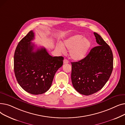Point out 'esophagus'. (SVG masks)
I'll return each instance as SVG.
<instances>
[{
	"label": "esophagus",
	"instance_id": "1",
	"mask_svg": "<svg viewBox=\"0 0 125 125\" xmlns=\"http://www.w3.org/2000/svg\"><path fill=\"white\" fill-rule=\"evenodd\" d=\"M69 62H68V61L66 59H65L64 60V61H63V63L64 64H66V63H68Z\"/></svg>",
	"mask_w": 125,
	"mask_h": 125
}]
</instances>
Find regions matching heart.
<instances>
[{"instance_id": "1", "label": "heart", "mask_w": 125, "mask_h": 125, "mask_svg": "<svg viewBox=\"0 0 125 125\" xmlns=\"http://www.w3.org/2000/svg\"><path fill=\"white\" fill-rule=\"evenodd\" d=\"M91 45L90 39L84 38L82 35L76 34L65 40L63 44H59L58 48L61 52L65 51V48L70 50V58L73 60L79 61L86 57Z\"/></svg>"}]
</instances>
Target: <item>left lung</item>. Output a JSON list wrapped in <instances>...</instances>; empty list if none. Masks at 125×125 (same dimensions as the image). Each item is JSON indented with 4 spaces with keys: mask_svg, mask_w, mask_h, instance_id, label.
Instances as JSON below:
<instances>
[{
    "mask_svg": "<svg viewBox=\"0 0 125 125\" xmlns=\"http://www.w3.org/2000/svg\"><path fill=\"white\" fill-rule=\"evenodd\" d=\"M98 45L92 49L82 60L71 62V81L78 93L90 95L100 90L113 69V54L109 46L98 33L94 32Z\"/></svg>",
    "mask_w": 125,
    "mask_h": 125,
    "instance_id": "1",
    "label": "left lung"
}]
</instances>
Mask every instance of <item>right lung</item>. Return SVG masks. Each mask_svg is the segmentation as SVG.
I'll return each mask as SVG.
<instances>
[{
  "instance_id": "1",
  "label": "right lung",
  "mask_w": 125,
  "mask_h": 125,
  "mask_svg": "<svg viewBox=\"0 0 125 125\" xmlns=\"http://www.w3.org/2000/svg\"><path fill=\"white\" fill-rule=\"evenodd\" d=\"M32 30L20 41L14 54V72L18 83L27 92L42 94L51 87L55 74L63 65L62 56L52 57L44 48L34 51Z\"/></svg>"
}]
</instances>
